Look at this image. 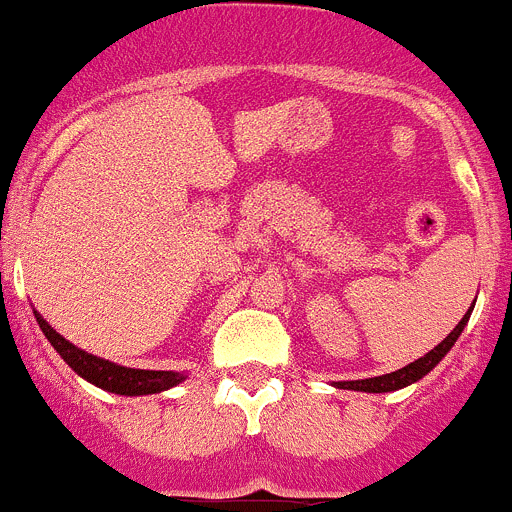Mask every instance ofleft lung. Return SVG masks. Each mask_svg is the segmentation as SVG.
<instances>
[{
  "label": "left lung",
  "mask_w": 512,
  "mask_h": 512,
  "mask_svg": "<svg viewBox=\"0 0 512 512\" xmlns=\"http://www.w3.org/2000/svg\"><path fill=\"white\" fill-rule=\"evenodd\" d=\"M470 311L472 309H467V314L462 316L460 324H457L455 329L447 334V339H442V342L437 344L432 352H427L425 357L415 359L412 364H407V367L397 369V372H392V374H382V377H372V379H354V382H337V387L354 389V392H394V389H402V387H407V384L417 382V379L425 377L430 369H435V364L440 362L447 352H450L452 344L457 342V337H460L462 329H465L467 319H470Z\"/></svg>",
  "instance_id": "obj_1"
}]
</instances>
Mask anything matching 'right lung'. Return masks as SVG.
<instances>
[{
  "label": "right lung",
  "mask_w": 512,
  "mask_h": 512,
  "mask_svg": "<svg viewBox=\"0 0 512 512\" xmlns=\"http://www.w3.org/2000/svg\"><path fill=\"white\" fill-rule=\"evenodd\" d=\"M34 316H37V324H40V329L45 332V337L50 339L52 347L57 349V354H60L80 377L97 384V387L107 389V392L128 394V397H135V394H155L163 392V389L168 387H175V384H180L186 379L180 372H153V369L120 367V364L107 362V359L95 357V354L82 352L75 344L67 342L65 337H60L37 311H34Z\"/></svg>",
  "instance_id": "add662e5"
}]
</instances>
